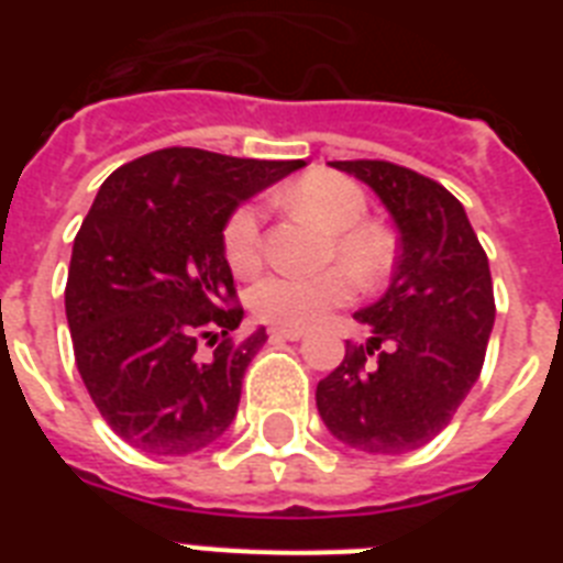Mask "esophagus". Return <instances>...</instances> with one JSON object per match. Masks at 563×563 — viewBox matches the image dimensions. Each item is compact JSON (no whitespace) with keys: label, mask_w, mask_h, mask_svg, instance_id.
<instances>
[{"label":"esophagus","mask_w":563,"mask_h":563,"mask_svg":"<svg viewBox=\"0 0 563 563\" xmlns=\"http://www.w3.org/2000/svg\"><path fill=\"white\" fill-rule=\"evenodd\" d=\"M272 339H286V342H298V339H303V330H300V327H274Z\"/></svg>","instance_id":"1"}]
</instances>
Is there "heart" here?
I'll list each match as a JSON object with an SVG mask.
<instances>
[{
	"label": "heart",
	"instance_id": "1",
	"mask_svg": "<svg viewBox=\"0 0 563 563\" xmlns=\"http://www.w3.org/2000/svg\"><path fill=\"white\" fill-rule=\"evenodd\" d=\"M283 201L327 230L321 263H342L365 286H374L391 268V242L365 221L368 198L356 180L335 172H312L283 189ZM224 260L239 277L254 274L263 263V210L242 203L221 230ZM347 271V272H349ZM346 272V273H347ZM333 265L309 277L268 274L247 295L254 316L274 327H309L353 298L351 275Z\"/></svg>",
	"mask_w": 563,
	"mask_h": 563
}]
</instances>
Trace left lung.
<instances>
[{"mask_svg": "<svg viewBox=\"0 0 563 563\" xmlns=\"http://www.w3.org/2000/svg\"><path fill=\"white\" fill-rule=\"evenodd\" d=\"M365 180L400 230L391 286L356 318L368 344L347 342L316 388L318 415L342 444L397 455L429 444L479 379L494 330L488 254L467 212L438 180L388 161H333Z\"/></svg>", "mask_w": 563, "mask_h": 563, "instance_id": "left-lung-1", "label": "left lung"}]
</instances>
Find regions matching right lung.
I'll return each instance as SVG.
<instances>
[{
	"label": "right lung",
	"mask_w": 563,
	"mask_h": 563,
	"mask_svg": "<svg viewBox=\"0 0 563 563\" xmlns=\"http://www.w3.org/2000/svg\"><path fill=\"white\" fill-rule=\"evenodd\" d=\"M303 161L161 148L101 184L73 245L66 321L75 365L122 441L189 455L233 423L265 330L242 321L221 230L239 203Z\"/></svg>",
	"instance_id": "add662e5"
}]
</instances>
